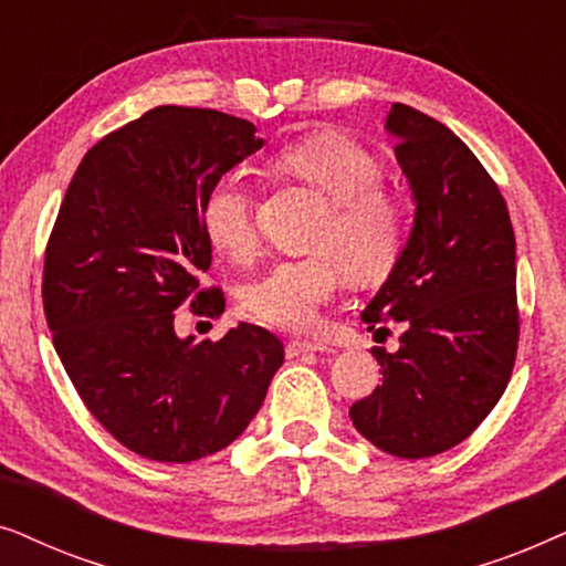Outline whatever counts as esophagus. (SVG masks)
Listing matches in <instances>:
<instances>
[{
  "label": "esophagus",
  "instance_id": "esophagus-1",
  "mask_svg": "<svg viewBox=\"0 0 566 566\" xmlns=\"http://www.w3.org/2000/svg\"><path fill=\"white\" fill-rule=\"evenodd\" d=\"M329 347L324 343H312V339H291L289 345H285V355L289 358H298V355L304 353H327Z\"/></svg>",
  "mask_w": 566,
  "mask_h": 566
}]
</instances>
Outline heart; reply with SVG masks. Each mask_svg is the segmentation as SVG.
<instances>
[{
	"instance_id": "b5f03b06",
	"label": "heart",
	"mask_w": 566,
	"mask_h": 566,
	"mask_svg": "<svg viewBox=\"0 0 566 566\" xmlns=\"http://www.w3.org/2000/svg\"><path fill=\"white\" fill-rule=\"evenodd\" d=\"M277 167L301 177L332 200L306 258L281 260L242 289V312L265 327L304 332L343 289L345 270L353 281L376 283L399 258L405 219L397 200L381 190L384 165L374 151L343 134H312L277 154ZM203 234L213 250L247 260L258 250L252 190L239 172L208 188L200 206Z\"/></svg>"
}]
</instances>
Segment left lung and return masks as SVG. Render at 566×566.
<instances>
[{"mask_svg": "<svg viewBox=\"0 0 566 566\" xmlns=\"http://www.w3.org/2000/svg\"><path fill=\"white\" fill-rule=\"evenodd\" d=\"M386 134L412 190L415 219L360 319L401 322L399 350L374 347L384 384L355 401L363 438L399 459L459 446L507 389L517 350L515 234L505 198L467 144L394 103Z\"/></svg>", "mask_w": 566, "mask_h": 566, "instance_id": "obj_1", "label": "left lung"}]
</instances>
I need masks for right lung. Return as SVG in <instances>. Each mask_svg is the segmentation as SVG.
Returning a JSON list of instances; mask_svg holds the SVG:
<instances>
[{
    "label": "right lung",
    "mask_w": 566,
    "mask_h": 566,
    "mask_svg": "<svg viewBox=\"0 0 566 566\" xmlns=\"http://www.w3.org/2000/svg\"><path fill=\"white\" fill-rule=\"evenodd\" d=\"M254 134L234 115L159 105L84 154L59 208L43 268L53 347L97 422L144 459L190 463L234 443L283 366L258 324L198 343L172 314L185 298L223 312V293L196 281L211 268L200 206L262 149Z\"/></svg>",
    "instance_id": "1"
}]
</instances>
